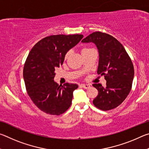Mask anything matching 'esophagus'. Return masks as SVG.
<instances>
[{
	"label": "esophagus",
	"instance_id": "34e87169",
	"mask_svg": "<svg viewBox=\"0 0 149 149\" xmlns=\"http://www.w3.org/2000/svg\"><path fill=\"white\" fill-rule=\"evenodd\" d=\"M81 87H84V89H88V88H89L90 85L89 84H81Z\"/></svg>",
	"mask_w": 149,
	"mask_h": 149
}]
</instances>
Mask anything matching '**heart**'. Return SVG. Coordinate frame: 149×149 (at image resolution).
Masks as SVG:
<instances>
[{
	"mask_svg": "<svg viewBox=\"0 0 149 149\" xmlns=\"http://www.w3.org/2000/svg\"><path fill=\"white\" fill-rule=\"evenodd\" d=\"M91 49H89V48H84V49H82L81 52H86V51H87V50H89ZM68 56H69V52H68V53L65 55V59H67L68 57Z\"/></svg>",
	"mask_w": 149,
	"mask_h": 149,
	"instance_id": "obj_1",
	"label": "heart"
}]
</instances>
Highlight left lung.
I'll return each mask as SVG.
<instances>
[{"label":"left lung","instance_id":"obj_1","mask_svg":"<svg viewBox=\"0 0 149 149\" xmlns=\"http://www.w3.org/2000/svg\"><path fill=\"white\" fill-rule=\"evenodd\" d=\"M82 42H93L99 54L98 74L104 75L107 87L100 84L93 85L99 94L93 104L102 110L116 108L123 102L132 89L134 68L124 47L111 35L96 31L88 35Z\"/></svg>","mask_w":149,"mask_h":149}]
</instances>
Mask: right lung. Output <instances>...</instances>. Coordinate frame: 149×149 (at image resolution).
<instances>
[{
    "mask_svg": "<svg viewBox=\"0 0 149 149\" xmlns=\"http://www.w3.org/2000/svg\"><path fill=\"white\" fill-rule=\"evenodd\" d=\"M84 37L83 35L46 37L34 45L25 62L23 76L27 94L37 108L47 114L60 115L72 104L77 84L58 85L54 81L55 68L65 55Z\"/></svg>",
    "mask_w": 149,
    "mask_h": 149,
    "instance_id": "add662e5",
    "label": "right lung"
}]
</instances>
